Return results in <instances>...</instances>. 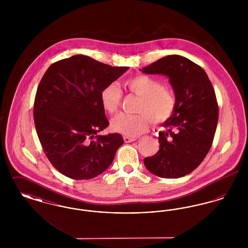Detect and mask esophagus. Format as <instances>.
<instances>
[{"label": "esophagus", "mask_w": 248, "mask_h": 248, "mask_svg": "<svg viewBox=\"0 0 248 248\" xmlns=\"http://www.w3.org/2000/svg\"><path fill=\"white\" fill-rule=\"evenodd\" d=\"M124 140L125 143H130V142L135 141L137 140V138H129V137H124Z\"/></svg>", "instance_id": "obj_1"}]
</instances>
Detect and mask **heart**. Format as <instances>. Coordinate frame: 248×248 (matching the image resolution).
I'll return each mask as SVG.
<instances>
[{"label":"heart","mask_w":248,"mask_h":248,"mask_svg":"<svg viewBox=\"0 0 248 248\" xmlns=\"http://www.w3.org/2000/svg\"><path fill=\"white\" fill-rule=\"evenodd\" d=\"M124 86L131 93L141 97L137 108L139 114L121 113L111 120L110 127L126 137H138L145 132L149 121L154 124H163L171 118L177 101L173 91L163 83L148 75H138L125 81ZM123 93L116 83L106 85L100 92V101L108 113L118 110Z\"/></svg>","instance_id":"b5f03b06"}]
</instances>
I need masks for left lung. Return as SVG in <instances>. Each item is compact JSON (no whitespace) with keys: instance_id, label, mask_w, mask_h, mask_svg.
Returning a JSON list of instances; mask_svg holds the SVG:
<instances>
[{"instance_id":"obj_1","label":"left lung","mask_w":248,"mask_h":248,"mask_svg":"<svg viewBox=\"0 0 248 248\" xmlns=\"http://www.w3.org/2000/svg\"><path fill=\"white\" fill-rule=\"evenodd\" d=\"M140 71L168 77L177 106L159 132L160 149L144 159L146 168L164 178L184 177L197 168L208 154L218 120V107L206 72L191 60L171 55Z\"/></svg>"}]
</instances>
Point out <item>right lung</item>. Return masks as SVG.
I'll list each match as a JSON object with an SVG mask.
<instances>
[{"mask_svg":"<svg viewBox=\"0 0 248 248\" xmlns=\"http://www.w3.org/2000/svg\"><path fill=\"white\" fill-rule=\"evenodd\" d=\"M128 69L76 55L46 71L36 92L34 124L48 160L64 176L90 179L111 165L124 139L97 135L108 125L100 92Z\"/></svg>","mask_w":248,"mask_h":248,"instance_id":"right-lung-1","label":"right lung"}]
</instances>
